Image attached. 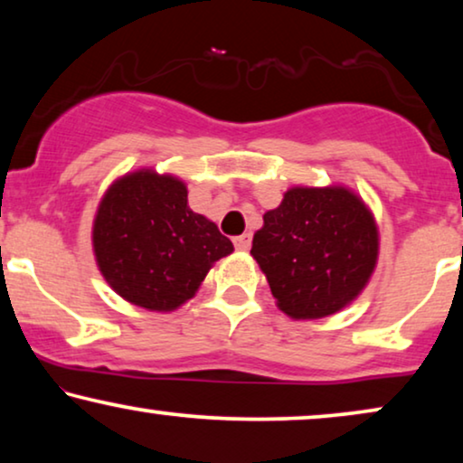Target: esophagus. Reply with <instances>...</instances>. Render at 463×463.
Segmentation results:
<instances>
[{
  "label": "esophagus",
  "instance_id": "34e87169",
  "mask_svg": "<svg viewBox=\"0 0 463 463\" xmlns=\"http://www.w3.org/2000/svg\"><path fill=\"white\" fill-rule=\"evenodd\" d=\"M250 242H252L250 233H242V236H238L236 240H233V244H236V249H238V250H244V252L250 249Z\"/></svg>",
  "mask_w": 463,
  "mask_h": 463
}]
</instances>
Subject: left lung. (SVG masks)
Returning <instances> with one entry per match:
<instances>
[{"label":"left lung","mask_w":463,"mask_h":463,"mask_svg":"<svg viewBox=\"0 0 463 463\" xmlns=\"http://www.w3.org/2000/svg\"><path fill=\"white\" fill-rule=\"evenodd\" d=\"M250 255L278 309L318 320L358 299L379 259V230L366 202L345 185H295L263 214Z\"/></svg>","instance_id":"8db88e82"}]
</instances>
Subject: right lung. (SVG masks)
I'll use <instances>...</instances> for the list:
<instances>
[{"mask_svg":"<svg viewBox=\"0 0 463 463\" xmlns=\"http://www.w3.org/2000/svg\"><path fill=\"white\" fill-rule=\"evenodd\" d=\"M92 252L105 282L132 306L175 312L198 293L233 244L187 206L179 176L138 168L107 187L92 221Z\"/></svg>","mask_w":463,"mask_h":463,"instance_id":"right-lung-1","label":"right lung"}]
</instances>
